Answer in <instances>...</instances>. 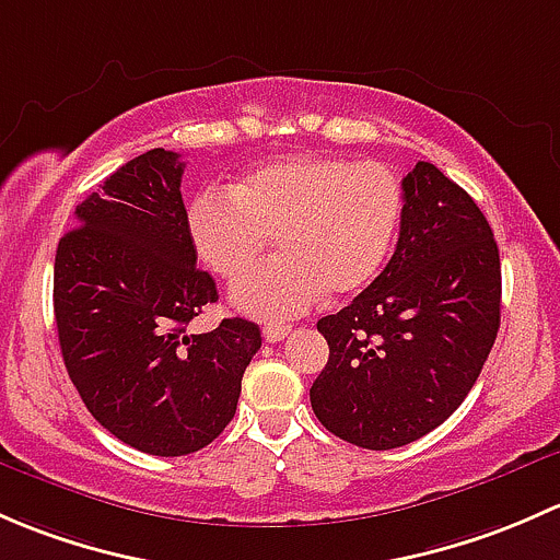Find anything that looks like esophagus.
I'll return each mask as SVG.
<instances>
[{
  "mask_svg": "<svg viewBox=\"0 0 560 560\" xmlns=\"http://www.w3.org/2000/svg\"><path fill=\"white\" fill-rule=\"evenodd\" d=\"M288 334H291V326H288V323H269V326H264V339L272 345L282 342Z\"/></svg>",
  "mask_w": 560,
  "mask_h": 560,
  "instance_id": "obj_1",
  "label": "esophagus"
}]
</instances>
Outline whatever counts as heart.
<instances>
[{
    "label": "heart",
    "mask_w": 560,
    "mask_h": 560,
    "mask_svg": "<svg viewBox=\"0 0 560 560\" xmlns=\"http://www.w3.org/2000/svg\"><path fill=\"white\" fill-rule=\"evenodd\" d=\"M405 212L388 166L342 155L293 153L264 161L229 196L205 191L188 207V237L210 272L237 280L269 240L280 256L240 280L232 304L264 320L364 291L383 272Z\"/></svg>",
    "instance_id": "b5f03b06"
}]
</instances>
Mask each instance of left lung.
Returning a JSON list of instances; mask_svg holds the SVG:
<instances>
[{"label": "left lung", "instance_id": "1", "mask_svg": "<svg viewBox=\"0 0 560 560\" xmlns=\"http://www.w3.org/2000/svg\"><path fill=\"white\" fill-rule=\"evenodd\" d=\"M388 267L318 320L328 364L310 388L339 440L390 451L445 423L480 377L501 318L499 247L469 194L429 161L401 180Z\"/></svg>", "mask_w": 560, "mask_h": 560}]
</instances>
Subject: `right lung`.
Instances as JSON below:
<instances>
[{
  "instance_id": "right-lung-1",
  "label": "right lung",
  "mask_w": 560,
  "mask_h": 560,
  "mask_svg": "<svg viewBox=\"0 0 560 560\" xmlns=\"http://www.w3.org/2000/svg\"><path fill=\"white\" fill-rule=\"evenodd\" d=\"M180 155L153 148L74 210L56 250L54 313L69 380L113 436L151 455L210 445L261 348L245 318L188 334L215 280L196 269Z\"/></svg>"
}]
</instances>
